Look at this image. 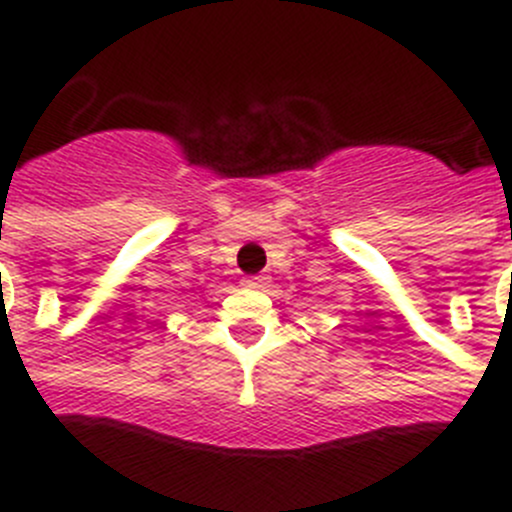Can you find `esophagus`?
<instances>
[{"label": "esophagus", "mask_w": 512, "mask_h": 512, "mask_svg": "<svg viewBox=\"0 0 512 512\" xmlns=\"http://www.w3.org/2000/svg\"><path fill=\"white\" fill-rule=\"evenodd\" d=\"M270 283L268 275H250V278H244L242 286L244 288H265Z\"/></svg>", "instance_id": "34e87169"}]
</instances>
